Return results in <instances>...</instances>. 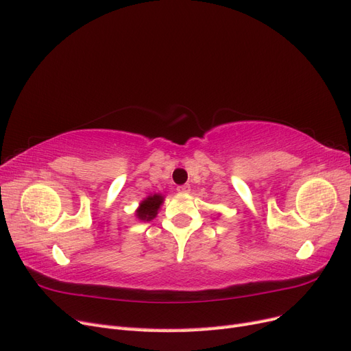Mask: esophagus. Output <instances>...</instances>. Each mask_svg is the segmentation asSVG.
<instances>
[{"instance_id":"34e87169","label":"esophagus","mask_w":351,"mask_h":351,"mask_svg":"<svg viewBox=\"0 0 351 351\" xmlns=\"http://www.w3.org/2000/svg\"><path fill=\"white\" fill-rule=\"evenodd\" d=\"M177 190H178L180 193H189L190 192V186L189 184H182V186L177 187Z\"/></svg>"}]
</instances>
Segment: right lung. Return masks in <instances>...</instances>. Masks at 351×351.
<instances>
[{"label":"right lung","mask_w":351,"mask_h":351,"mask_svg":"<svg viewBox=\"0 0 351 351\" xmlns=\"http://www.w3.org/2000/svg\"><path fill=\"white\" fill-rule=\"evenodd\" d=\"M162 202H164V197L161 195H154V196L146 197L141 204V208L136 212L137 218L142 221L154 219L156 217L158 209H159V206H161Z\"/></svg>","instance_id":"obj_1"}]
</instances>
